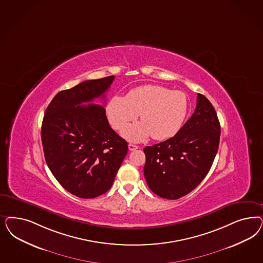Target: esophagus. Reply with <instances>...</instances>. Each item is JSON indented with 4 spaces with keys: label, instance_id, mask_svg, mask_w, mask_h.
Returning <instances> with one entry per match:
<instances>
[{
    "label": "esophagus",
    "instance_id": "obj_1",
    "mask_svg": "<svg viewBox=\"0 0 263 263\" xmlns=\"http://www.w3.org/2000/svg\"><path fill=\"white\" fill-rule=\"evenodd\" d=\"M136 149H138V146L135 144H128V150L129 151H135Z\"/></svg>",
    "mask_w": 263,
    "mask_h": 263
}]
</instances>
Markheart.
Returning a JSON list of instances; mask_svg holds the SVG:
<instances>
[{
    "mask_svg": "<svg viewBox=\"0 0 263 263\" xmlns=\"http://www.w3.org/2000/svg\"><path fill=\"white\" fill-rule=\"evenodd\" d=\"M187 109L185 93L160 85H144L130 90L127 97L111 98L106 114L116 129L123 128L140 114L142 122L129 125L122 132L127 140L139 142L150 136L156 140L175 136L185 121Z\"/></svg>",
    "mask_w": 263,
    "mask_h": 263,
    "instance_id": "1",
    "label": "heart"
}]
</instances>
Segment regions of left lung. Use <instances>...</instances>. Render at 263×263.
Here are the masks:
<instances>
[{"instance_id":"1","label":"left lung","mask_w":263,"mask_h":263,"mask_svg":"<svg viewBox=\"0 0 263 263\" xmlns=\"http://www.w3.org/2000/svg\"><path fill=\"white\" fill-rule=\"evenodd\" d=\"M220 126L212 103L197 93L194 114L170 139L145 147V180L154 194L178 199L198 186L218 152Z\"/></svg>"}]
</instances>
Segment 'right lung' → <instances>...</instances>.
Returning <instances> with one entry per match:
<instances>
[{
    "label": "right lung",
    "instance_id": "obj_1",
    "mask_svg": "<svg viewBox=\"0 0 263 263\" xmlns=\"http://www.w3.org/2000/svg\"><path fill=\"white\" fill-rule=\"evenodd\" d=\"M114 76L86 80L57 93L44 112L42 141L54 177L72 195L93 198L110 189L127 153V143L111 128L104 107ZM105 103V102H104Z\"/></svg>",
    "mask_w": 263,
    "mask_h": 263
}]
</instances>
